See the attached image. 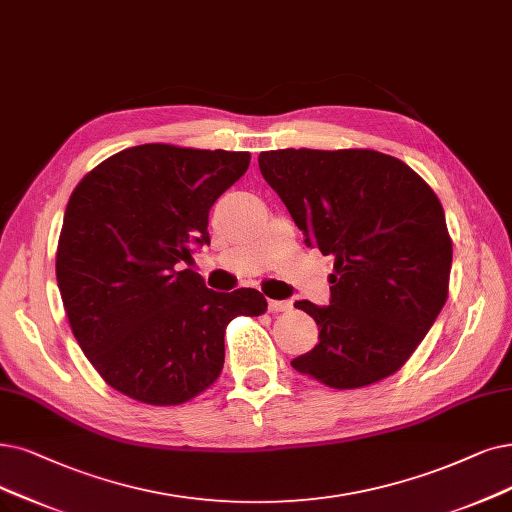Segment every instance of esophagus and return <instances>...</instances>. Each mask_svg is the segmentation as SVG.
<instances>
[{
	"mask_svg": "<svg viewBox=\"0 0 512 512\" xmlns=\"http://www.w3.org/2000/svg\"><path fill=\"white\" fill-rule=\"evenodd\" d=\"M292 309V300H269V311L271 313H283Z\"/></svg>",
	"mask_w": 512,
	"mask_h": 512,
	"instance_id": "obj_1",
	"label": "esophagus"
}]
</instances>
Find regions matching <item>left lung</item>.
<instances>
[{"label": "left lung", "mask_w": 512, "mask_h": 512, "mask_svg": "<svg viewBox=\"0 0 512 512\" xmlns=\"http://www.w3.org/2000/svg\"><path fill=\"white\" fill-rule=\"evenodd\" d=\"M258 166L304 243L334 256L330 304H294L317 321L319 342L292 367L332 388L395 374L447 300L452 239L437 195L367 149L264 151Z\"/></svg>", "instance_id": "left-lung-1"}]
</instances>
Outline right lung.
I'll return each mask as SVG.
<instances>
[{
  "label": "right lung",
  "instance_id": "right-lung-1",
  "mask_svg": "<svg viewBox=\"0 0 512 512\" xmlns=\"http://www.w3.org/2000/svg\"><path fill=\"white\" fill-rule=\"evenodd\" d=\"M248 166L250 153L140 145L75 187L58 290L81 351L115 391L149 405L193 399L222 372L227 323L267 311L258 290L214 292L179 271L210 245V208Z\"/></svg>",
  "mask_w": 512,
  "mask_h": 512
}]
</instances>
